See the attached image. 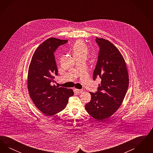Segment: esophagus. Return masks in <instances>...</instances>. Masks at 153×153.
<instances>
[{
	"mask_svg": "<svg viewBox=\"0 0 153 153\" xmlns=\"http://www.w3.org/2000/svg\"><path fill=\"white\" fill-rule=\"evenodd\" d=\"M75 91L76 92V93L77 94H80L81 92H83V91L82 89H75Z\"/></svg>",
	"mask_w": 153,
	"mask_h": 153,
	"instance_id": "1",
	"label": "esophagus"
}]
</instances>
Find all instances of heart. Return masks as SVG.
Returning a JSON list of instances; mask_svg holds the SVG:
<instances>
[{"instance_id":"1","label":"heart","mask_w":153,"mask_h":153,"mask_svg":"<svg viewBox=\"0 0 153 153\" xmlns=\"http://www.w3.org/2000/svg\"><path fill=\"white\" fill-rule=\"evenodd\" d=\"M73 51L74 57H87L89 53V49L83 41L78 40L73 45Z\"/></svg>"}]
</instances>
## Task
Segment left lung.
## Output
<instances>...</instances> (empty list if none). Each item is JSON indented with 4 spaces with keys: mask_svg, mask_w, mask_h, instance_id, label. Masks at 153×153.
Masks as SVG:
<instances>
[{
    "mask_svg": "<svg viewBox=\"0 0 153 153\" xmlns=\"http://www.w3.org/2000/svg\"><path fill=\"white\" fill-rule=\"evenodd\" d=\"M100 48L93 79H102L98 91L89 92L91 100L85 105L88 113L99 120L111 117L122 105L127 91L129 78L121 53L110 41L96 38Z\"/></svg>",
    "mask_w": 153,
    "mask_h": 153,
    "instance_id": "1",
    "label": "left lung"
}]
</instances>
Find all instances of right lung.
<instances>
[{"label":"right lung","instance_id":"obj_1","mask_svg":"<svg viewBox=\"0 0 153 153\" xmlns=\"http://www.w3.org/2000/svg\"><path fill=\"white\" fill-rule=\"evenodd\" d=\"M68 40L50 38L41 44L33 54L27 75V89L36 108L46 116H52L65 108L72 89L53 84L58 69L54 53Z\"/></svg>","mask_w":153,"mask_h":153}]
</instances>
